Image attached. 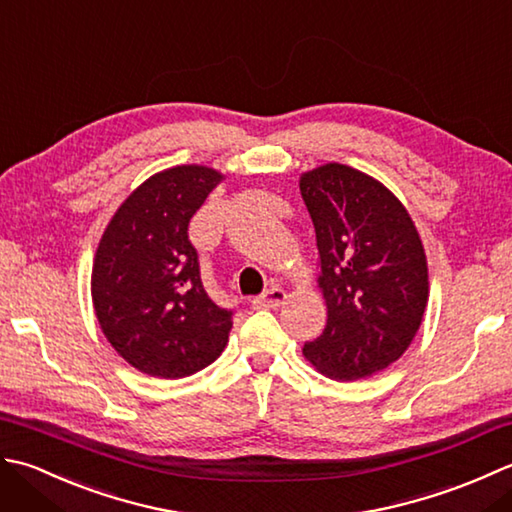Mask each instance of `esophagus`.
<instances>
[{"label": "esophagus", "mask_w": 512, "mask_h": 512, "mask_svg": "<svg viewBox=\"0 0 512 512\" xmlns=\"http://www.w3.org/2000/svg\"><path fill=\"white\" fill-rule=\"evenodd\" d=\"M287 300V291L283 287L271 285L267 291H263L258 298L252 300L254 309H278Z\"/></svg>", "instance_id": "esophagus-1"}]
</instances>
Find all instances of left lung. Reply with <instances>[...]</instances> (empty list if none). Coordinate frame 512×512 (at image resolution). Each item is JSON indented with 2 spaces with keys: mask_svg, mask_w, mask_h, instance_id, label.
I'll list each match as a JSON object with an SVG mask.
<instances>
[{
  "mask_svg": "<svg viewBox=\"0 0 512 512\" xmlns=\"http://www.w3.org/2000/svg\"><path fill=\"white\" fill-rule=\"evenodd\" d=\"M314 221L327 327L305 358L331 380L387 369L411 347L429 302V265L411 214L387 185L344 163L300 174Z\"/></svg>",
  "mask_w": 512,
  "mask_h": 512,
  "instance_id": "left-lung-1",
  "label": "left lung"
}]
</instances>
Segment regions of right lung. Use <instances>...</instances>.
<instances>
[{"instance_id": "1", "label": "right lung", "mask_w": 512, "mask_h": 512, "mask_svg": "<svg viewBox=\"0 0 512 512\" xmlns=\"http://www.w3.org/2000/svg\"><path fill=\"white\" fill-rule=\"evenodd\" d=\"M225 174L174 165L145 179L101 234L90 294L103 336L152 378L176 380L221 356L232 311L205 294L187 225Z\"/></svg>"}]
</instances>
